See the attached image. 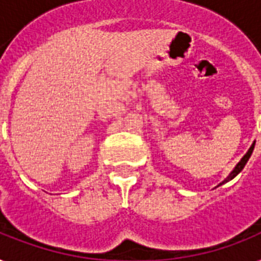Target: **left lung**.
Here are the masks:
<instances>
[{"mask_svg":"<svg viewBox=\"0 0 261 261\" xmlns=\"http://www.w3.org/2000/svg\"><path fill=\"white\" fill-rule=\"evenodd\" d=\"M253 149H255V142L252 143L251 147H249V150H248L247 153L244 154L243 159L240 160V163L237 164V165H236V167H234V169H233V171H231L230 173H229V176H227V177L225 178L223 181L219 182V184H218V186H217V187L222 186V184H225V182H227V181H230V180H233V178H234L236 176H237V174L240 173V172L243 171L244 167H245V164L248 163V160H249V157H251V154H252V151H253Z\"/></svg>","mask_w":261,"mask_h":261,"instance_id":"left-lung-1","label":"left lung"}]
</instances>
